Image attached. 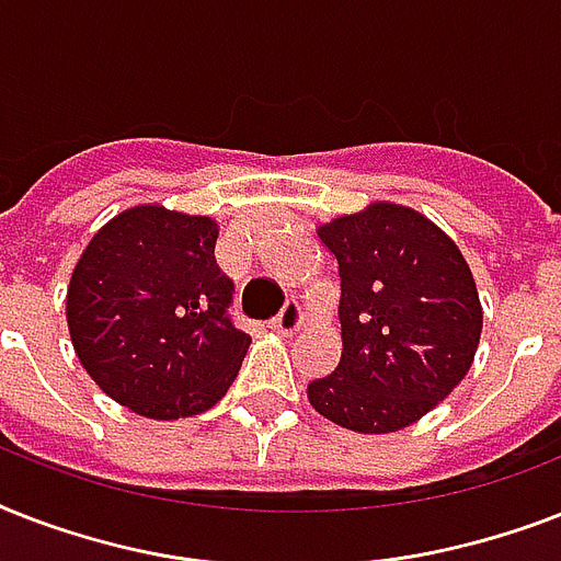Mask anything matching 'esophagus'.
<instances>
[{
	"label": "esophagus",
	"instance_id": "34e87169",
	"mask_svg": "<svg viewBox=\"0 0 561 561\" xmlns=\"http://www.w3.org/2000/svg\"><path fill=\"white\" fill-rule=\"evenodd\" d=\"M302 323H306V314H302L299 302H288V306L282 308L279 314H276V320L271 323V329L276 334H282V337H294V334L302 329Z\"/></svg>",
	"mask_w": 561,
	"mask_h": 561
}]
</instances>
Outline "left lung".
I'll return each instance as SVG.
<instances>
[{
	"label": "left lung",
	"mask_w": 561,
	"mask_h": 561,
	"mask_svg": "<svg viewBox=\"0 0 561 561\" xmlns=\"http://www.w3.org/2000/svg\"><path fill=\"white\" fill-rule=\"evenodd\" d=\"M341 276V364L308 383L311 408L358 434L431 413L474 364L483 306L469 262L422 211L373 201L317 227Z\"/></svg>",
	"instance_id": "obj_1"
}]
</instances>
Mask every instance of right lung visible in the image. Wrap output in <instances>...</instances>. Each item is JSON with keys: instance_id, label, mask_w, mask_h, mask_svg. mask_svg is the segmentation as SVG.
<instances>
[{"instance_id": "add662e5", "label": "right lung", "mask_w": 561, "mask_h": 561, "mask_svg": "<svg viewBox=\"0 0 561 561\" xmlns=\"http://www.w3.org/2000/svg\"><path fill=\"white\" fill-rule=\"evenodd\" d=\"M218 220L139 203L90 238L66 288L75 355L110 399L145 419L215 408L250 334L229 323L232 279L215 262Z\"/></svg>"}]
</instances>
